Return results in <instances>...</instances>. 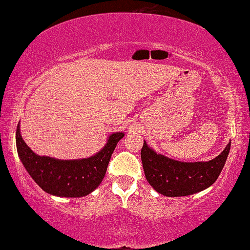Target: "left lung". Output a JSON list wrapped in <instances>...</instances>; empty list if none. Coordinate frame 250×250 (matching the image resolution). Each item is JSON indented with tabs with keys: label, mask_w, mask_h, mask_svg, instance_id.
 <instances>
[{
	"label": "left lung",
	"mask_w": 250,
	"mask_h": 250,
	"mask_svg": "<svg viewBox=\"0 0 250 250\" xmlns=\"http://www.w3.org/2000/svg\"><path fill=\"white\" fill-rule=\"evenodd\" d=\"M230 150V142L219 155L207 162H181L159 154L145 141L141 149L143 170L147 182L164 196L192 195L214 183L221 174Z\"/></svg>",
	"instance_id": "8db88e82"
}]
</instances>
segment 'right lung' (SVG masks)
<instances>
[{
	"label": "right lung",
	"instance_id": "add662e5",
	"mask_svg": "<svg viewBox=\"0 0 250 250\" xmlns=\"http://www.w3.org/2000/svg\"><path fill=\"white\" fill-rule=\"evenodd\" d=\"M124 137V132L110 134L105 146L90 158L58 160L34 153L18 125L16 147L24 167L43 191L59 197H83L94 192L104 180L110 158Z\"/></svg>",
	"mask_w": 250,
	"mask_h": 250
}]
</instances>
